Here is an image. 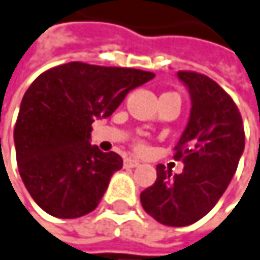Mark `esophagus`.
I'll return each mask as SVG.
<instances>
[{
  "label": "esophagus",
  "mask_w": 260,
  "mask_h": 260,
  "mask_svg": "<svg viewBox=\"0 0 260 260\" xmlns=\"http://www.w3.org/2000/svg\"><path fill=\"white\" fill-rule=\"evenodd\" d=\"M140 163L134 158H126L124 160V168H137Z\"/></svg>",
  "instance_id": "obj_1"
}]
</instances>
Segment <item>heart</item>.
<instances>
[{
	"instance_id": "heart-1",
	"label": "heart",
	"mask_w": 260,
	"mask_h": 260,
	"mask_svg": "<svg viewBox=\"0 0 260 260\" xmlns=\"http://www.w3.org/2000/svg\"><path fill=\"white\" fill-rule=\"evenodd\" d=\"M139 149H140V151H142V149H143V146H142V145H140V146H139Z\"/></svg>"
}]
</instances>
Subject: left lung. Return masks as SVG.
<instances>
[{
  "mask_svg": "<svg viewBox=\"0 0 260 260\" xmlns=\"http://www.w3.org/2000/svg\"><path fill=\"white\" fill-rule=\"evenodd\" d=\"M191 97L185 131L176 146L183 173L157 166V180L140 194L145 211L168 226H186L208 214L228 188L245 148L242 117L211 78L180 71Z\"/></svg>",
  "mask_w": 260,
  "mask_h": 260,
  "instance_id": "1",
  "label": "left lung"
}]
</instances>
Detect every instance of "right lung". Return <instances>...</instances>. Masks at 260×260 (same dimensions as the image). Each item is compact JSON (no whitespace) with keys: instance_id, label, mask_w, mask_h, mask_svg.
Here are the masks:
<instances>
[{"instance_id":"obj_1","label":"right lung","mask_w":260,"mask_h":260,"mask_svg":"<svg viewBox=\"0 0 260 260\" xmlns=\"http://www.w3.org/2000/svg\"><path fill=\"white\" fill-rule=\"evenodd\" d=\"M154 77L72 61L46 71L29 86L13 140L20 176L40 208L60 219L97 208L123 160L90 145V124L112 115L129 90Z\"/></svg>"}]
</instances>
